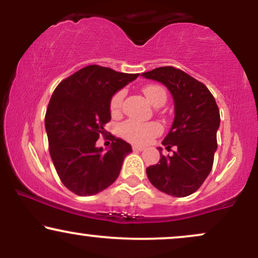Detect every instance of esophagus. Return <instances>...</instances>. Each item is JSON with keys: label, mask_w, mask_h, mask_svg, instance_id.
<instances>
[{"label": "esophagus", "mask_w": 258, "mask_h": 258, "mask_svg": "<svg viewBox=\"0 0 258 258\" xmlns=\"http://www.w3.org/2000/svg\"><path fill=\"white\" fill-rule=\"evenodd\" d=\"M132 149L135 150V152H142V150H143L144 148L141 147V146H132Z\"/></svg>", "instance_id": "1"}]
</instances>
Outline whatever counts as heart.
I'll use <instances>...</instances> for the list:
<instances>
[{
	"label": "heart",
	"mask_w": 258,
	"mask_h": 258,
	"mask_svg": "<svg viewBox=\"0 0 258 258\" xmlns=\"http://www.w3.org/2000/svg\"><path fill=\"white\" fill-rule=\"evenodd\" d=\"M143 93L146 98L152 103L153 105H158L161 102L165 103L166 100V92L162 87L156 85H149L143 88ZM123 97H125V91L120 90L110 99V111L111 114H117L120 111L121 105H122ZM161 132V126L158 122H141L137 120H127L121 123L120 135L122 136L126 141L131 142L135 144H147L154 137L160 135Z\"/></svg>",
	"instance_id": "obj_1"
}]
</instances>
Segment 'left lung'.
<instances>
[{
  "instance_id": "1",
  "label": "left lung",
  "mask_w": 258,
  "mask_h": 258,
  "mask_svg": "<svg viewBox=\"0 0 258 258\" xmlns=\"http://www.w3.org/2000/svg\"><path fill=\"white\" fill-rule=\"evenodd\" d=\"M142 76L164 84L174 100V120L162 144L176 150L172 155L161 154L158 164L147 168L148 179L160 191L188 197L212 170L221 121L218 106L203 82L174 67L156 68Z\"/></svg>"
}]
</instances>
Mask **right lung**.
<instances>
[{
  "label": "right lung",
  "mask_w": 258,
  "mask_h": 258,
  "mask_svg": "<svg viewBox=\"0 0 258 258\" xmlns=\"http://www.w3.org/2000/svg\"><path fill=\"white\" fill-rule=\"evenodd\" d=\"M137 78L138 74L88 65L64 79L53 92L44 116L48 149L61 183L74 194L94 195L119 177L131 146L111 136L110 149L103 153L96 142L106 135L111 97Z\"/></svg>",
  "instance_id": "obj_1"
}]
</instances>
